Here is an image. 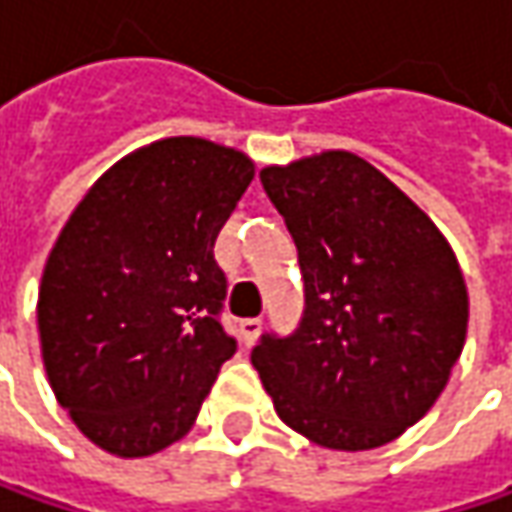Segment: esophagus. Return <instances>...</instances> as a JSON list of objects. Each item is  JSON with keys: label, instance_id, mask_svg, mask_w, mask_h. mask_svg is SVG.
I'll return each mask as SVG.
<instances>
[{"label": "esophagus", "instance_id": "esophagus-1", "mask_svg": "<svg viewBox=\"0 0 512 512\" xmlns=\"http://www.w3.org/2000/svg\"><path fill=\"white\" fill-rule=\"evenodd\" d=\"M240 341L246 346H252L257 341V335H260V329H263V321L260 318H246V321H240Z\"/></svg>", "mask_w": 512, "mask_h": 512}]
</instances>
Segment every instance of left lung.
Wrapping results in <instances>:
<instances>
[{
  "label": "left lung",
  "instance_id": "8db88e82",
  "mask_svg": "<svg viewBox=\"0 0 512 512\" xmlns=\"http://www.w3.org/2000/svg\"><path fill=\"white\" fill-rule=\"evenodd\" d=\"M260 183L298 249L303 315L263 332L252 364L278 415L332 450H372L412 427L450 381L467 335L456 255L367 160L326 151Z\"/></svg>",
  "mask_w": 512,
  "mask_h": 512
}]
</instances>
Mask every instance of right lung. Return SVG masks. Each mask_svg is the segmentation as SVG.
Wrapping results in <instances>:
<instances>
[{"label":"right lung","mask_w":512,"mask_h":512,"mask_svg":"<svg viewBox=\"0 0 512 512\" xmlns=\"http://www.w3.org/2000/svg\"><path fill=\"white\" fill-rule=\"evenodd\" d=\"M252 177L234 148L171 137L102 174L68 217L36 321L56 401L102 450L151 456L183 438L234 355L214 240Z\"/></svg>","instance_id":"obj_1"}]
</instances>
